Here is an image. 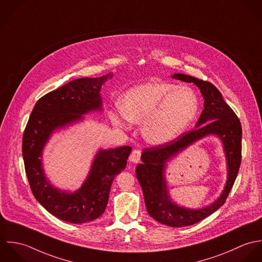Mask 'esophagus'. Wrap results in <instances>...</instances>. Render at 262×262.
I'll list each match as a JSON object with an SVG mask.
<instances>
[{
	"instance_id": "esophagus-1",
	"label": "esophagus",
	"mask_w": 262,
	"mask_h": 262,
	"mask_svg": "<svg viewBox=\"0 0 262 262\" xmlns=\"http://www.w3.org/2000/svg\"><path fill=\"white\" fill-rule=\"evenodd\" d=\"M141 154H142V153H141L140 150L135 149V150L132 152L130 156H129V161L133 162V163H138V162H140V160H141Z\"/></svg>"
}]
</instances>
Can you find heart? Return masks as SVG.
<instances>
[{"label":"heart","instance_id":"heart-1","mask_svg":"<svg viewBox=\"0 0 262 262\" xmlns=\"http://www.w3.org/2000/svg\"><path fill=\"white\" fill-rule=\"evenodd\" d=\"M200 100L193 89L172 83L151 82L129 89L119 101V110L109 112L111 121L127 127L143 121L147 142L164 145L177 138L194 119Z\"/></svg>","mask_w":262,"mask_h":262}]
</instances>
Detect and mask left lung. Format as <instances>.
Returning <instances> with one entry per match:
<instances>
[{
    "instance_id": "8db88e82",
    "label": "left lung",
    "mask_w": 262,
    "mask_h": 262,
    "mask_svg": "<svg viewBox=\"0 0 262 262\" xmlns=\"http://www.w3.org/2000/svg\"><path fill=\"white\" fill-rule=\"evenodd\" d=\"M174 79L194 83L205 99L196 128L181 134L171 142L144 149L142 164L136 169V176L142 186L146 208L157 222L169 227L181 228L193 225L220 209L226 202L239 172L242 159V126L233 109L227 104L221 92L209 82L176 74ZM216 134L224 144L228 160V180L219 200L202 210H188L176 206L167 196L163 169L165 163L177 152L209 134Z\"/></svg>"
}]
</instances>
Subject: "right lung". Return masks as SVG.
Here are the masks:
<instances>
[{
	"label": "right lung",
	"instance_id": "right-lung-1",
	"mask_svg": "<svg viewBox=\"0 0 262 262\" xmlns=\"http://www.w3.org/2000/svg\"><path fill=\"white\" fill-rule=\"evenodd\" d=\"M108 77L112 75L76 79L42 96L34 106L23 134L22 153L31 191L45 209L68 223H87L104 212L112 181L125 168L132 147L100 151L88 179L74 193L53 188L46 179L41 151L55 128L80 120L88 111L101 109L100 89Z\"/></svg>",
	"mask_w": 262,
	"mask_h": 262
}]
</instances>
